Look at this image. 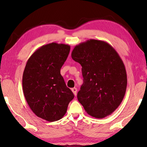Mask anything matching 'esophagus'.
Here are the masks:
<instances>
[{"label": "esophagus", "instance_id": "1", "mask_svg": "<svg viewBox=\"0 0 147 147\" xmlns=\"http://www.w3.org/2000/svg\"><path fill=\"white\" fill-rule=\"evenodd\" d=\"M72 92H73V93H74V95H76V93H77V88H73L71 89Z\"/></svg>", "mask_w": 147, "mask_h": 147}]
</instances>
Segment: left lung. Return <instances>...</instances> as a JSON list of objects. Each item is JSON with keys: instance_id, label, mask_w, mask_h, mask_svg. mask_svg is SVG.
Returning <instances> with one entry per match:
<instances>
[{"instance_id": "8db88e82", "label": "left lung", "mask_w": 147, "mask_h": 147, "mask_svg": "<svg viewBox=\"0 0 147 147\" xmlns=\"http://www.w3.org/2000/svg\"><path fill=\"white\" fill-rule=\"evenodd\" d=\"M71 57L82 66L83 83L77 97L87 114L102 119L123 101L127 87L125 66L107 42L90 39L74 48Z\"/></svg>"}]
</instances>
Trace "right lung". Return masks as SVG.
Segmentation results:
<instances>
[{"mask_svg":"<svg viewBox=\"0 0 147 147\" xmlns=\"http://www.w3.org/2000/svg\"><path fill=\"white\" fill-rule=\"evenodd\" d=\"M70 51L67 44L52 42L40 47L28 60L23 74L24 97L36 116L49 122L61 119L74 98L61 69Z\"/></svg>","mask_w":147,"mask_h":147,"instance_id":"1","label":"right lung"}]
</instances>
